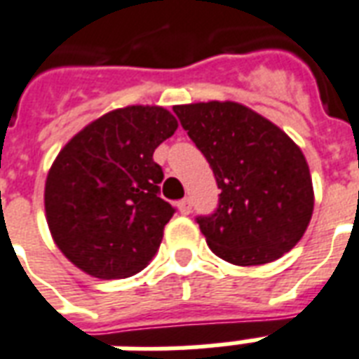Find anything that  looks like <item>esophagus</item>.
<instances>
[{
  "instance_id": "34e87169",
  "label": "esophagus",
  "mask_w": 359,
  "mask_h": 359,
  "mask_svg": "<svg viewBox=\"0 0 359 359\" xmlns=\"http://www.w3.org/2000/svg\"><path fill=\"white\" fill-rule=\"evenodd\" d=\"M179 211L182 215H190L192 213V200L190 198H184V200L179 203Z\"/></svg>"
}]
</instances>
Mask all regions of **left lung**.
<instances>
[{
    "label": "left lung",
    "instance_id": "1",
    "mask_svg": "<svg viewBox=\"0 0 359 359\" xmlns=\"http://www.w3.org/2000/svg\"><path fill=\"white\" fill-rule=\"evenodd\" d=\"M172 110L220 188L217 211L196 219L211 251L238 266L266 264L291 251L314 211L301 148L272 121L232 100Z\"/></svg>",
    "mask_w": 359,
    "mask_h": 359
}]
</instances>
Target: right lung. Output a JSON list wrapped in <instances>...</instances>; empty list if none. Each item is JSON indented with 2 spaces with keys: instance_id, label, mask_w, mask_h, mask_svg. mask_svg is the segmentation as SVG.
I'll return each mask as SVG.
<instances>
[{
  "instance_id": "add662e5",
  "label": "right lung",
  "mask_w": 359,
  "mask_h": 359,
  "mask_svg": "<svg viewBox=\"0 0 359 359\" xmlns=\"http://www.w3.org/2000/svg\"><path fill=\"white\" fill-rule=\"evenodd\" d=\"M161 106L104 114L68 140L45 180V215L72 264L100 280L137 274L158 253L175 213L159 198L154 150L177 131Z\"/></svg>"
}]
</instances>
